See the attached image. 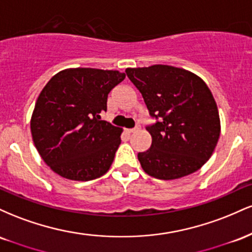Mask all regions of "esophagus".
I'll list each match as a JSON object with an SVG mask.
<instances>
[{
	"label": "esophagus",
	"instance_id": "34e87169",
	"mask_svg": "<svg viewBox=\"0 0 252 252\" xmlns=\"http://www.w3.org/2000/svg\"><path fill=\"white\" fill-rule=\"evenodd\" d=\"M137 130H140V126H135V128H132V129H126V134H132V132H135V131H137Z\"/></svg>",
	"mask_w": 252,
	"mask_h": 252
}]
</instances>
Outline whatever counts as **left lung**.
<instances>
[{"label":"left lung","instance_id":"obj_1","mask_svg":"<svg viewBox=\"0 0 252 252\" xmlns=\"http://www.w3.org/2000/svg\"><path fill=\"white\" fill-rule=\"evenodd\" d=\"M142 94L150 116L152 146L138 153L141 167L160 180H174L200 169L220 136V118L212 92L193 72L169 65L126 68Z\"/></svg>","mask_w":252,"mask_h":252}]
</instances>
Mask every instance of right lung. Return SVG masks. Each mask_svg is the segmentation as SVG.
<instances>
[{"label":"right lung","mask_w":252,"mask_h":252,"mask_svg":"<svg viewBox=\"0 0 252 252\" xmlns=\"http://www.w3.org/2000/svg\"><path fill=\"white\" fill-rule=\"evenodd\" d=\"M126 78L112 70L76 67L58 72L37 97L31 118L34 146L62 178L89 181L108 172L123 129L100 120L108 94Z\"/></svg>","instance_id":"1"}]
</instances>
